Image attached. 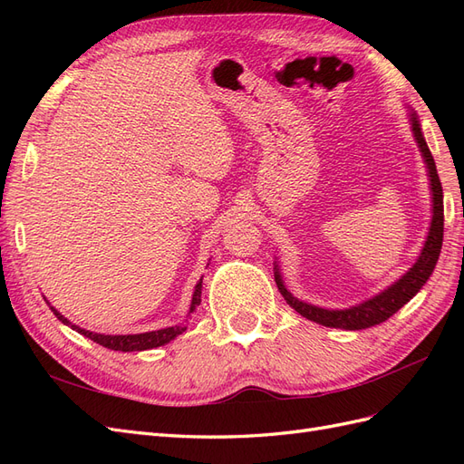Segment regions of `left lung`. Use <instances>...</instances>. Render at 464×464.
I'll return each instance as SVG.
<instances>
[{
	"instance_id": "1",
	"label": "left lung",
	"mask_w": 464,
	"mask_h": 464,
	"mask_svg": "<svg viewBox=\"0 0 464 464\" xmlns=\"http://www.w3.org/2000/svg\"><path fill=\"white\" fill-rule=\"evenodd\" d=\"M409 121H411L414 141L420 152H422L426 172L430 178V189H431V222H430L422 251H420V256L411 269L406 271L401 278H397L391 286H387L385 290L375 294V296L363 300L356 305L344 307V310H329V307H319L292 296V292L285 285L283 275H280L278 261H275V283L280 294L285 296L286 304L294 307V310H296L302 317L319 323L323 327H333V329H346V331L368 329L387 321L392 314H397L401 307L406 302H411L420 292V288L428 283L430 275L435 269V263L440 259V251L443 244V189L438 176V168H435V160L431 157L422 133V125H420V120L414 110H409Z\"/></svg>"
}]
</instances>
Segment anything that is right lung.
Returning <instances> with one entry per match:
<instances>
[{"mask_svg":"<svg viewBox=\"0 0 464 464\" xmlns=\"http://www.w3.org/2000/svg\"><path fill=\"white\" fill-rule=\"evenodd\" d=\"M201 288H203V276L199 278V283L195 285L193 290V296H191V305H189V312L188 317L195 312V307L201 304ZM46 300V298H44ZM46 304L50 305V302L46 300ZM50 310L53 312V315L58 317L63 325L72 327L73 331H77L79 334L87 336V339L94 341L96 344H101L104 348L110 350H120V353H141V350H150V348H157L162 344H168L170 341H174L178 334L184 333L188 327L184 323H179V325H172V327H166V329H159V331H149V333H137V334H102V333H92L87 329H81L79 325H73L72 321L67 317H63L58 310H55L53 305H50ZM188 321V319H186Z\"/></svg>","mask_w":464,"mask_h":464,"instance_id":"obj_1","label":"right lung"}]
</instances>
